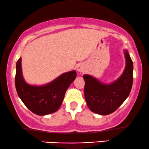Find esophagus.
Segmentation results:
<instances>
[{"instance_id": "1", "label": "esophagus", "mask_w": 149, "mask_h": 149, "mask_svg": "<svg viewBox=\"0 0 149 149\" xmlns=\"http://www.w3.org/2000/svg\"><path fill=\"white\" fill-rule=\"evenodd\" d=\"M77 71H78L79 72H83V71L85 70L84 64H82V63H80V64H78L76 66Z\"/></svg>"}]
</instances>
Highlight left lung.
<instances>
[{
    "instance_id": "obj_1",
    "label": "left lung",
    "mask_w": 149,
    "mask_h": 149,
    "mask_svg": "<svg viewBox=\"0 0 149 149\" xmlns=\"http://www.w3.org/2000/svg\"><path fill=\"white\" fill-rule=\"evenodd\" d=\"M126 66L123 74L110 84L101 83L90 75L83 76L85 98L89 109L100 115H109L117 110L130 93L133 83V62L125 50Z\"/></svg>"
}]
</instances>
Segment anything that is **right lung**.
Wrapping results in <instances>:
<instances>
[{
  "label": "right lung",
  "mask_w": 149,
  "mask_h": 149,
  "mask_svg": "<svg viewBox=\"0 0 149 149\" xmlns=\"http://www.w3.org/2000/svg\"><path fill=\"white\" fill-rule=\"evenodd\" d=\"M22 58L17 61L15 87L18 96L33 113L45 116L56 112L62 104L65 93L76 77V71L63 73L47 84L36 86L26 83L22 76Z\"/></svg>",
  "instance_id": "right-lung-1"
}]
</instances>
